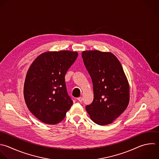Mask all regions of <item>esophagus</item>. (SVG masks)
<instances>
[{
	"label": "esophagus",
	"mask_w": 159,
	"mask_h": 159,
	"mask_svg": "<svg viewBox=\"0 0 159 159\" xmlns=\"http://www.w3.org/2000/svg\"><path fill=\"white\" fill-rule=\"evenodd\" d=\"M83 98L82 97H79V98H78V100L80 101V102H82L83 101Z\"/></svg>",
	"instance_id": "34e87169"
}]
</instances>
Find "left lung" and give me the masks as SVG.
I'll use <instances>...</instances> for the list:
<instances>
[{
	"mask_svg": "<svg viewBox=\"0 0 159 159\" xmlns=\"http://www.w3.org/2000/svg\"><path fill=\"white\" fill-rule=\"evenodd\" d=\"M82 58L93 84L94 99L86 106L91 120L104 125L112 123L127 108L129 85L122 65L110 52L84 51Z\"/></svg>",
	"mask_w": 159,
	"mask_h": 159,
	"instance_id": "left-lung-1",
	"label": "left lung"
}]
</instances>
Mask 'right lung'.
I'll list each match as a JSON object with an SVG mask.
<instances>
[{
    "instance_id": "1",
    "label": "right lung",
    "mask_w": 159,
    "mask_h": 159,
    "mask_svg": "<svg viewBox=\"0 0 159 159\" xmlns=\"http://www.w3.org/2000/svg\"><path fill=\"white\" fill-rule=\"evenodd\" d=\"M78 55L68 50L47 52L30 66L24 83V99L29 111L40 121L58 124L72 106L65 76Z\"/></svg>"
}]
</instances>
